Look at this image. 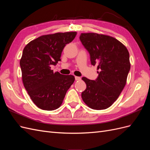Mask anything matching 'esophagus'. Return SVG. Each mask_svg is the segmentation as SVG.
I'll use <instances>...</instances> for the list:
<instances>
[{
  "label": "esophagus",
  "mask_w": 150,
  "mask_h": 150,
  "mask_svg": "<svg viewBox=\"0 0 150 150\" xmlns=\"http://www.w3.org/2000/svg\"><path fill=\"white\" fill-rule=\"evenodd\" d=\"M75 80L76 81H79L81 80V78L78 76H75Z\"/></svg>",
  "instance_id": "1"
}]
</instances>
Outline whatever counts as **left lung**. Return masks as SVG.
I'll list each match as a JSON object with an SVG mask.
<instances>
[{"mask_svg":"<svg viewBox=\"0 0 150 150\" xmlns=\"http://www.w3.org/2000/svg\"><path fill=\"white\" fill-rule=\"evenodd\" d=\"M81 42L90 55L91 63L97 65L95 80L83 77L86 89L82 92L83 101L93 110L110 107L123 89L130 70L128 49L118 40L96 33H82Z\"/></svg>","mask_w":150,"mask_h":150,"instance_id":"left-lung-1","label":"left lung"}]
</instances>
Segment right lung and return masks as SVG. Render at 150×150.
<instances>
[{
  "instance_id": "1",
  "label": "right lung",
  "mask_w": 150,
  "mask_h": 150,
  "mask_svg": "<svg viewBox=\"0 0 150 150\" xmlns=\"http://www.w3.org/2000/svg\"><path fill=\"white\" fill-rule=\"evenodd\" d=\"M76 34L68 32L40 36L23 50L20 61L22 81L32 101L40 109H57L74 83V76L54 72L51 68L61 61L63 49Z\"/></svg>"
}]
</instances>
